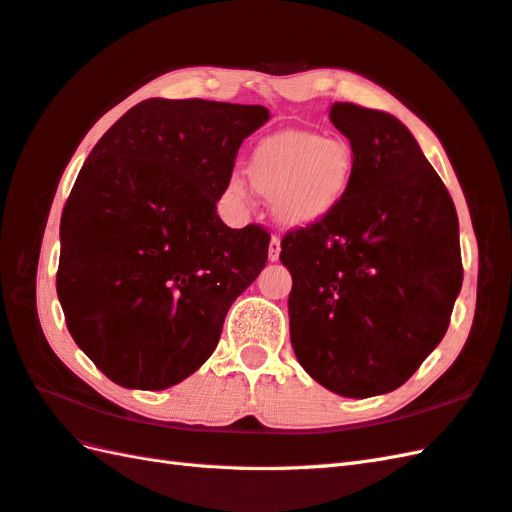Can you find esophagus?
Listing matches in <instances>:
<instances>
[{"mask_svg":"<svg viewBox=\"0 0 512 512\" xmlns=\"http://www.w3.org/2000/svg\"><path fill=\"white\" fill-rule=\"evenodd\" d=\"M281 255V240L277 235L270 237V246H268V259L270 261H277Z\"/></svg>","mask_w":512,"mask_h":512,"instance_id":"1","label":"esophagus"}]
</instances>
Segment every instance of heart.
Returning <instances> with one entry per match:
<instances>
[{"mask_svg":"<svg viewBox=\"0 0 512 512\" xmlns=\"http://www.w3.org/2000/svg\"><path fill=\"white\" fill-rule=\"evenodd\" d=\"M248 172L257 192L270 198L277 220L303 227L323 218L347 192L353 150L340 137L285 130L261 141ZM231 189L244 194V185L237 178Z\"/></svg>","mask_w":512,"mask_h":512,"instance_id":"1","label":"heart"}]
</instances>
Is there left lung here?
Instances as JSON below:
<instances>
[{"label": "left lung", "instance_id": "1", "mask_svg": "<svg viewBox=\"0 0 512 512\" xmlns=\"http://www.w3.org/2000/svg\"><path fill=\"white\" fill-rule=\"evenodd\" d=\"M353 174L334 209L285 233L281 261L296 360L342 397L406 384L449 327L462 288L458 216L397 117L336 102Z\"/></svg>", "mask_w": 512, "mask_h": 512}]
</instances>
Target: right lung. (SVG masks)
I'll return each mask as SVG.
<instances>
[{
    "label": "right lung",
    "instance_id": "1",
    "mask_svg": "<svg viewBox=\"0 0 512 512\" xmlns=\"http://www.w3.org/2000/svg\"><path fill=\"white\" fill-rule=\"evenodd\" d=\"M266 106L150 98L91 150L61 218L58 301L71 338L124 388H170L209 360L268 261L259 224L216 213Z\"/></svg>",
    "mask_w": 512,
    "mask_h": 512
}]
</instances>
